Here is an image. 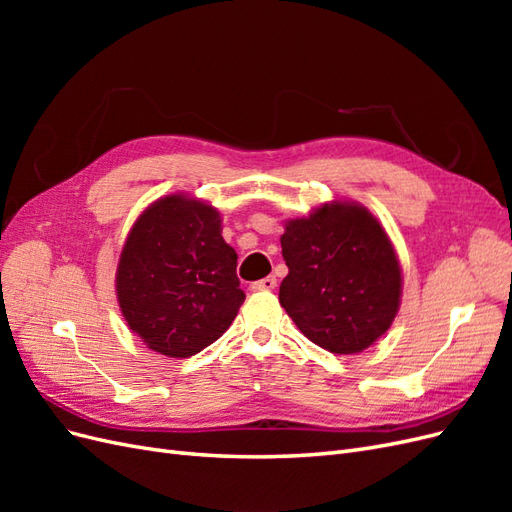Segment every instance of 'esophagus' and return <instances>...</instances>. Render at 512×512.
Returning <instances> with one entry per match:
<instances>
[{
    "label": "esophagus",
    "instance_id": "obj_1",
    "mask_svg": "<svg viewBox=\"0 0 512 512\" xmlns=\"http://www.w3.org/2000/svg\"><path fill=\"white\" fill-rule=\"evenodd\" d=\"M275 286H277V280L273 275H269V277H262L258 282H252L250 290H275Z\"/></svg>",
    "mask_w": 512,
    "mask_h": 512
}]
</instances>
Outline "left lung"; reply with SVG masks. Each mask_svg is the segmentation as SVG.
<instances>
[{
	"instance_id": "left-lung-1",
	"label": "left lung",
	"mask_w": 512,
	"mask_h": 512,
	"mask_svg": "<svg viewBox=\"0 0 512 512\" xmlns=\"http://www.w3.org/2000/svg\"><path fill=\"white\" fill-rule=\"evenodd\" d=\"M280 241L288 267L280 303L309 342L356 354L389 331L401 267L389 235L363 205L324 203L288 220Z\"/></svg>"
}]
</instances>
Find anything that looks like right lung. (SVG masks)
I'll return each mask as SVG.
<instances>
[{
    "instance_id": "right-lung-1",
    "label": "right lung",
    "mask_w": 512,
    "mask_h": 512,
    "mask_svg": "<svg viewBox=\"0 0 512 512\" xmlns=\"http://www.w3.org/2000/svg\"><path fill=\"white\" fill-rule=\"evenodd\" d=\"M115 290L130 331L153 352L188 359L213 344L245 301L220 211L185 194L151 203L123 243Z\"/></svg>"
}]
</instances>
